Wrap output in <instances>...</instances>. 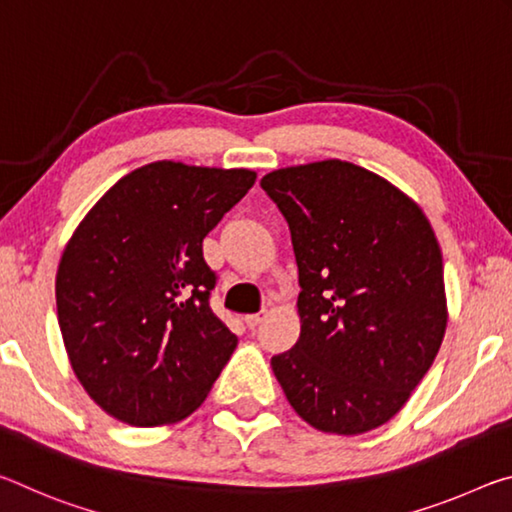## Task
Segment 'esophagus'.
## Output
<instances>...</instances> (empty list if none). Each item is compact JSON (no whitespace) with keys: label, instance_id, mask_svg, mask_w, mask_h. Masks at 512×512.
Segmentation results:
<instances>
[{"label":"esophagus","instance_id":"34e87169","mask_svg":"<svg viewBox=\"0 0 512 512\" xmlns=\"http://www.w3.org/2000/svg\"><path fill=\"white\" fill-rule=\"evenodd\" d=\"M265 317H267V313H265V311H261V313H254V315H247V317H245V324L249 326V329H256V326L261 324V322L265 320Z\"/></svg>","mask_w":512,"mask_h":512}]
</instances>
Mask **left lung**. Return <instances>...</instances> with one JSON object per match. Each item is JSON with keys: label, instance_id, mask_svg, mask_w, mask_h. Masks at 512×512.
Listing matches in <instances>:
<instances>
[{"label": "left lung", "instance_id": "obj_1", "mask_svg": "<svg viewBox=\"0 0 512 512\" xmlns=\"http://www.w3.org/2000/svg\"><path fill=\"white\" fill-rule=\"evenodd\" d=\"M299 267L295 347L272 358L313 429L360 435L395 417L447 329L442 251L417 201L365 167L329 158L265 174Z\"/></svg>", "mask_w": 512, "mask_h": 512}]
</instances>
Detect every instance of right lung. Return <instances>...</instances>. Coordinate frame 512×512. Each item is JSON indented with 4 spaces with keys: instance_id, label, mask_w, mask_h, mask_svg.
I'll list each match as a JSON object with an SVG mask.
<instances>
[{
    "instance_id": "right-lung-1",
    "label": "right lung",
    "mask_w": 512,
    "mask_h": 512,
    "mask_svg": "<svg viewBox=\"0 0 512 512\" xmlns=\"http://www.w3.org/2000/svg\"><path fill=\"white\" fill-rule=\"evenodd\" d=\"M245 167L156 161L90 208L56 272L58 326L83 390L115 420L163 426L204 404L238 338L213 315L201 242L254 186Z\"/></svg>"
}]
</instances>
